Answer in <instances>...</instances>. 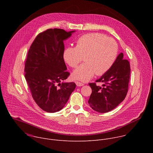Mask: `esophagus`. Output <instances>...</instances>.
I'll use <instances>...</instances> for the list:
<instances>
[{
    "label": "esophagus",
    "mask_w": 153,
    "mask_h": 153,
    "mask_svg": "<svg viewBox=\"0 0 153 153\" xmlns=\"http://www.w3.org/2000/svg\"><path fill=\"white\" fill-rule=\"evenodd\" d=\"M75 83H76V85H77V86H83V85H84L83 83H81V82H78V81H76Z\"/></svg>",
    "instance_id": "obj_1"
}]
</instances>
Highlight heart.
<instances>
[{
	"instance_id": "obj_1",
	"label": "heart",
	"mask_w": 153,
	"mask_h": 153,
	"mask_svg": "<svg viewBox=\"0 0 153 153\" xmlns=\"http://www.w3.org/2000/svg\"><path fill=\"white\" fill-rule=\"evenodd\" d=\"M118 54V46L112 38L100 33H89L80 36L76 42V47L65 49L63 57L71 67L76 68L85 56V63L72 73L75 80L87 82L94 74L102 75L110 70Z\"/></svg>"
}]
</instances>
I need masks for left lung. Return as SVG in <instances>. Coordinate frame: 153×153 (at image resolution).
<instances>
[{
	"label": "left lung",
	"instance_id": "8db88e82",
	"mask_svg": "<svg viewBox=\"0 0 153 153\" xmlns=\"http://www.w3.org/2000/svg\"><path fill=\"white\" fill-rule=\"evenodd\" d=\"M129 77V63L123 59V54L120 53L111 68L96 81L102 82V86L95 83H89L92 89L88 101L90 107L100 113L113 110L125 99Z\"/></svg>",
	"mask_w": 153,
	"mask_h": 153
}]
</instances>
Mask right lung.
<instances>
[{"instance_id":"right-lung-1","label":"right lung","mask_w":153,"mask_h":153,"mask_svg":"<svg viewBox=\"0 0 153 153\" xmlns=\"http://www.w3.org/2000/svg\"><path fill=\"white\" fill-rule=\"evenodd\" d=\"M76 31L48 29L39 34L31 44L25 65V77L33 98L43 111L61 110L76 88L66 82L67 71L63 53V41Z\"/></svg>"}]
</instances>
